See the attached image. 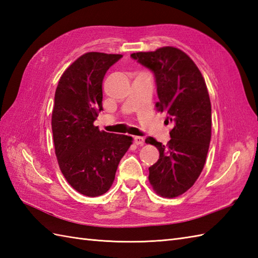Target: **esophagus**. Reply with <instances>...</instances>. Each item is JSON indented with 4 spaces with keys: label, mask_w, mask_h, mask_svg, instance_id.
I'll use <instances>...</instances> for the list:
<instances>
[{
    "label": "esophagus",
    "mask_w": 258,
    "mask_h": 258,
    "mask_svg": "<svg viewBox=\"0 0 258 258\" xmlns=\"http://www.w3.org/2000/svg\"><path fill=\"white\" fill-rule=\"evenodd\" d=\"M134 142H135V144H138V145H143L144 144V139L141 138V136H135Z\"/></svg>",
    "instance_id": "esophagus-1"
}]
</instances>
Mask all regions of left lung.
Listing matches in <instances>:
<instances>
[{"label":"left lung","instance_id":"left-lung-1","mask_svg":"<svg viewBox=\"0 0 258 258\" xmlns=\"http://www.w3.org/2000/svg\"><path fill=\"white\" fill-rule=\"evenodd\" d=\"M134 59L154 72L157 85L158 112H166L172 122L171 140L166 145L155 139L160 158L149 171L155 193L173 199L194 185L204 168L212 136V106L205 80L187 54L174 46L153 52L131 54Z\"/></svg>","mask_w":258,"mask_h":258}]
</instances>
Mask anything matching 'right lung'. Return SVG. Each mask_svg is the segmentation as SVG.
Masks as SVG:
<instances>
[{"mask_svg": "<svg viewBox=\"0 0 258 258\" xmlns=\"http://www.w3.org/2000/svg\"><path fill=\"white\" fill-rule=\"evenodd\" d=\"M123 55L89 52L64 71L54 96L52 132L59 169L72 187L89 197L111 188L120 158L133 139L98 130L106 71Z\"/></svg>", "mask_w": 258, "mask_h": 258, "instance_id": "right-lung-1", "label": "right lung"}]
</instances>
